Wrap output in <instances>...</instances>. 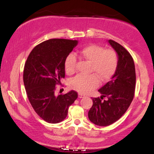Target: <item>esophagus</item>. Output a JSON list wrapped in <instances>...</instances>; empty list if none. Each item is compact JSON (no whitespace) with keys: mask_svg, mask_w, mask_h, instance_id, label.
Listing matches in <instances>:
<instances>
[{"mask_svg":"<svg viewBox=\"0 0 154 154\" xmlns=\"http://www.w3.org/2000/svg\"><path fill=\"white\" fill-rule=\"evenodd\" d=\"M84 97H85V95H83V94L79 93V98H83Z\"/></svg>","mask_w":154,"mask_h":154,"instance_id":"1","label":"esophagus"}]
</instances>
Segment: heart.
I'll use <instances>...</instances> for the list:
<instances>
[{
    "label": "heart",
    "instance_id": "b5f03b06",
    "mask_svg": "<svg viewBox=\"0 0 154 154\" xmlns=\"http://www.w3.org/2000/svg\"><path fill=\"white\" fill-rule=\"evenodd\" d=\"M80 55L91 63L90 71L96 74H79L71 80V87L81 93L87 94L97 87L100 82L98 76L103 81L111 79L119 66V57L116 52L112 49H104L100 45L86 46L80 51ZM76 62V57L73 54L67 57L64 63L66 73L71 75L75 72Z\"/></svg>",
    "mask_w": 154,
    "mask_h": 154
}]
</instances>
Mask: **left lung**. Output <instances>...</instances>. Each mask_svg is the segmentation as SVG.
<instances>
[{"label": "left lung", "mask_w": 154, "mask_h": 154, "mask_svg": "<svg viewBox=\"0 0 154 154\" xmlns=\"http://www.w3.org/2000/svg\"><path fill=\"white\" fill-rule=\"evenodd\" d=\"M109 43L117 52L119 66L111 81L98 90L102 96L92 98L93 104L88 112L90 121L100 126L110 125L121 119L131 104L135 90V67L131 54L117 42L109 40Z\"/></svg>", "instance_id": "obj_1"}]
</instances>
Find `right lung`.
Here are the masks:
<instances>
[{"label": "right lung", "mask_w": 154, "mask_h": 154, "mask_svg": "<svg viewBox=\"0 0 154 154\" xmlns=\"http://www.w3.org/2000/svg\"><path fill=\"white\" fill-rule=\"evenodd\" d=\"M77 44L75 40H48L33 48L25 63L23 79L27 97L35 113L49 123L66 119L78 97L74 90L55 94V86L65 77V60Z\"/></svg>", "instance_id": "add662e5"}]
</instances>
